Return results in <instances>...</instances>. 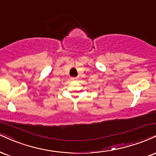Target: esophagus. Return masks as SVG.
Here are the masks:
<instances>
[{"instance_id":"obj_1","label":"esophagus","mask_w":156,"mask_h":156,"mask_svg":"<svg viewBox=\"0 0 156 156\" xmlns=\"http://www.w3.org/2000/svg\"><path fill=\"white\" fill-rule=\"evenodd\" d=\"M78 79V77H72V78H71V80H76Z\"/></svg>"}]
</instances>
